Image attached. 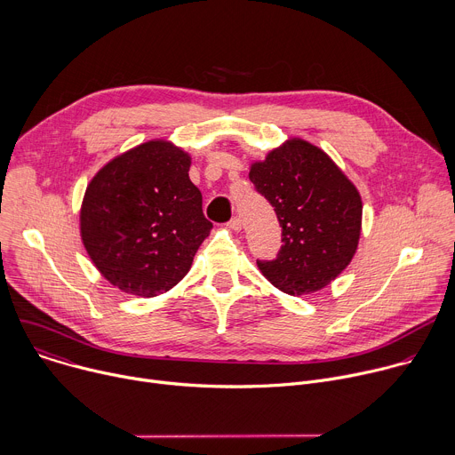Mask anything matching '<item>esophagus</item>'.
<instances>
[{"label":"esophagus","instance_id":"obj_1","mask_svg":"<svg viewBox=\"0 0 455 455\" xmlns=\"http://www.w3.org/2000/svg\"><path fill=\"white\" fill-rule=\"evenodd\" d=\"M228 228H232V230H241V218H239V216H234V218L228 221Z\"/></svg>","mask_w":455,"mask_h":455}]
</instances>
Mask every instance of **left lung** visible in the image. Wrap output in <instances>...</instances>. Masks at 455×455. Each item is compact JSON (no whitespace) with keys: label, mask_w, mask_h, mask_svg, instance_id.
<instances>
[{"label":"left lung","mask_w":455,"mask_h":455,"mask_svg":"<svg viewBox=\"0 0 455 455\" xmlns=\"http://www.w3.org/2000/svg\"><path fill=\"white\" fill-rule=\"evenodd\" d=\"M253 188L274 207L283 246L263 275L288 295L328 286L356 251L362 200L335 162L304 140H290L250 169Z\"/></svg>","instance_id":"left-lung-1"}]
</instances>
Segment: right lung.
<instances>
[{"mask_svg": "<svg viewBox=\"0 0 455 455\" xmlns=\"http://www.w3.org/2000/svg\"><path fill=\"white\" fill-rule=\"evenodd\" d=\"M190 158L165 142H148L109 162L86 188L81 211L84 246L116 288L156 297L188 272L212 223Z\"/></svg>", "mask_w": 455, "mask_h": 455, "instance_id": "right-lung-1", "label": "right lung"}]
</instances>
